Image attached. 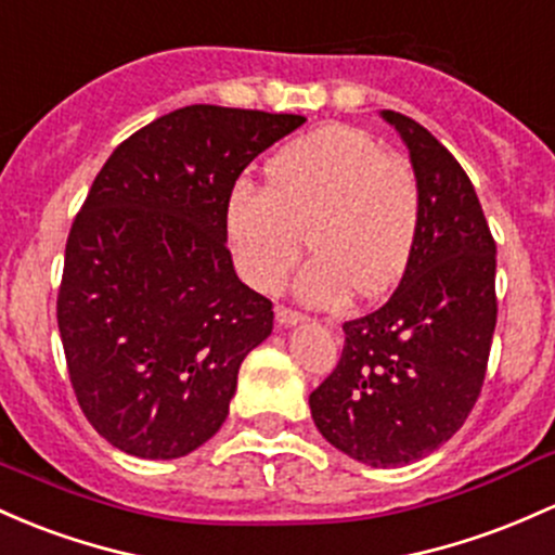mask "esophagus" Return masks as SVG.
<instances>
[{
	"mask_svg": "<svg viewBox=\"0 0 555 555\" xmlns=\"http://www.w3.org/2000/svg\"><path fill=\"white\" fill-rule=\"evenodd\" d=\"M276 321L282 326H292V324H300V321H306V315H302L300 310H292L287 306H279L276 308Z\"/></svg>",
	"mask_w": 555,
	"mask_h": 555,
	"instance_id": "esophagus-1",
	"label": "esophagus"
}]
</instances>
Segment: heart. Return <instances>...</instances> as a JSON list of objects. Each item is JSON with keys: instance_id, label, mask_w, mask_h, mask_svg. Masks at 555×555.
I'll list each match as a JSON object with an SVG mask.
<instances>
[{"instance_id": "1", "label": "heart", "mask_w": 555, "mask_h": 555, "mask_svg": "<svg viewBox=\"0 0 555 555\" xmlns=\"http://www.w3.org/2000/svg\"><path fill=\"white\" fill-rule=\"evenodd\" d=\"M422 184L403 157L356 126H321L266 163V192L240 184L227 203L236 271L276 292L302 253L297 276L310 306H337L350 289L379 297L403 279L422 234Z\"/></svg>"}]
</instances>
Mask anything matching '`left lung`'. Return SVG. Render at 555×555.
Instances as JSON below:
<instances>
[{"label":"left lung","instance_id":"obj_1","mask_svg":"<svg viewBox=\"0 0 555 555\" xmlns=\"http://www.w3.org/2000/svg\"><path fill=\"white\" fill-rule=\"evenodd\" d=\"M411 152L422 234L392 297L343 324L310 413L334 448L387 468L448 442L477 403L498 321L495 240L466 170L422 124L385 109Z\"/></svg>","mask_w":555,"mask_h":555}]
</instances>
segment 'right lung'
Instances as JSON below:
<instances>
[{
    "label": "right lung",
    "mask_w": 555,
    "mask_h": 555,
    "mask_svg": "<svg viewBox=\"0 0 555 555\" xmlns=\"http://www.w3.org/2000/svg\"><path fill=\"white\" fill-rule=\"evenodd\" d=\"M302 115L189 105L131 133L96 173L65 245L57 326L73 392L113 448L181 459L229 416L273 328L227 247L236 179Z\"/></svg>",
    "instance_id": "right-lung-1"
}]
</instances>
